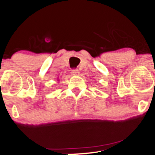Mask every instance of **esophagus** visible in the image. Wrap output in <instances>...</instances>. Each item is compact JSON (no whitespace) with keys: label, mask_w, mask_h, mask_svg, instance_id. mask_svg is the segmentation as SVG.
Listing matches in <instances>:
<instances>
[{"label":"esophagus","mask_w":155,"mask_h":155,"mask_svg":"<svg viewBox=\"0 0 155 155\" xmlns=\"http://www.w3.org/2000/svg\"><path fill=\"white\" fill-rule=\"evenodd\" d=\"M71 74H73V75H79L80 74V71L78 69H72L71 70Z\"/></svg>","instance_id":"34e87169"}]
</instances>
